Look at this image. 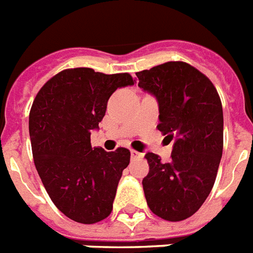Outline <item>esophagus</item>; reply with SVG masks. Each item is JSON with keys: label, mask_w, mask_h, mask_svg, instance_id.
Masks as SVG:
<instances>
[{"label": "esophagus", "mask_w": 253, "mask_h": 253, "mask_svg": "<svg viewBox=\"0 0 253 253\" xmlns=\"http://www.w3.org/2000/svg\"><path fill=\"white\" fill-rule=\"evenodd\" d=\"M142 158V154H139L138 151H134V150H131V159H140Z\"/></svg>", "instance_id": "1"}]
</instances>
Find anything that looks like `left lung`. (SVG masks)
<instances>
[{"label": "left lung", "instance_id": "obj_1", "mask_svg": "<svg viewBox=\"0 0 253 253\" xmlns=\"http://www.w3.org/2000/svg\"><path fill=\"white\" fill-rule=\"evenodd\" d=\"M159 103L158 130L174 140L169 163L148 152L143 190L151 211L170 222L192 216L215 182L223 151V110L212 83L184 61L136 72Z\"/></svg>", "mask_w": 253, "mask_h": 253}]
</instances>
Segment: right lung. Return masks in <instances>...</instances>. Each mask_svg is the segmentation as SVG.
<instances>
[{
  "instance_id": "right-lung-1",
  "label": "right lung",
  "mask_w": 253,
  "mask_h": 253,
  "mask_svg": "<svg viewBox=\"0 0 253 253\" xmlns=\"http://www.w3.org/2000/svg\"><path fill=\"white\" fill-rule=\"evenodd\" d=\"M134 85L128 73L105 75L91 68L64 69L38 91L30 110L34 163L59 210L69 219L91 224L113 210L130 151L91 148L107 101L118 87Z\"/></svg>"
}]
</instances>
